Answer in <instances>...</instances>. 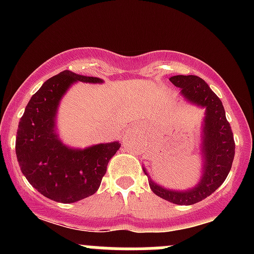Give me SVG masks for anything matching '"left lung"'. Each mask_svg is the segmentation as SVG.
<instances>
[{"instance_id": "left-lung-1", "label": "left lung", "mask_w": 254, "mask_h": 254, "mask_svg": "<svg viewBox=\"0 0 254 254\" xmlns=\"http://www.w3.org/2000/svg\"><path fill=\"white\" fill-rule=\"evenodd\" d=\"M170 81L181 88V94L190 103L205 108L203 124V175L194 188L177 191L166 189L150 179L148 184L156 195L178 205H193L214 193L225 182L235 157V140L230 123L219 97L203 78L194 75L172 76ZM143 172L148 173L143 168Z\"/></svg>"}]
</instances>
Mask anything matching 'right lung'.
Masks as SVG:
<instances>
[{"label": "right lung", "instance_id": "1", "mask_svg": "<svg viewBox=\"0 0 254 254\" xmlns=\"http://www.w3.org/2000/svg\"><path fill=\"white\" fill-rule=\"evenodd\" d=\"M102 83L66 70L43 83L30 98L18 124L16 155L27 181L47 198L58 203H75L98 190L109 160L119 142L98 143L84 150L70 148L55 130L61 98L75 82Z\"/></svg>", "mask_w": 254, "mask_h": 254}]
</instances>
